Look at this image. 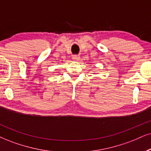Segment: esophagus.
Segmentation results:
<instances>
[{
  "instance_id": "obj_1",
  "label": "esophagus",
  "mask_w": 151,
  "mask_h": 151,
  "mask_svg": "<svg viewBox=\"0 0 151 151\" xmlns=\"http://www.w3.org/2000/svg\"><path fill=\"white\" fill-rule=\"evenodd\" d=\"M80 56L79 55H73V59L74 61H79L80 60Z\"/></svg>"
}]
</instances>
